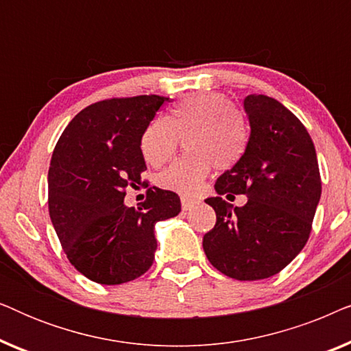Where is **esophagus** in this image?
Wrapping results in <instances>:
<instances>
[{"instance_id": "1", "label": "esophagus", "mask_w": 351, "mask_h": 351, "mask_svg": "<svg viewBox=\"0 0 351 351\" xmlns=\"http://www.w3.org/2000/svg\"><path fill=\"white\" fill-rule=\"evenodd\" d=\"M196 204L195 199H189V198H182V210H190L193 206Z\"/></svg>"}]
</instances>
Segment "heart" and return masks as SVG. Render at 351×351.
Wrapping results in <instances>:
<instances>
[{"label":"heart","mask_w":351,"mask_h":351,"mask_svg":"<svg viewBox=\"0 0 351 351\" xmlns=\"http://www.w3.org/2000/svg\"><path fill=\"white\" fill-rule=\"evenodd\" d=\"M184 138L189 153L160 172L156 185L182 196H193L209 176L213 165L230 169L241 160L249 143L244 114L227 95L201 90L182 97L169 117L153 118L141 134V153L147 165L169 161Z\"/></svg>","instance_id":"b5f03b06"}]
</instances>
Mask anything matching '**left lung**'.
<instances>
[{
  "mask_svg": "<svg viewBox=\"0 0 351 351\" xmlns=\"http://www.w3.org/2000/svg\"><path fill=\"white\" fill-rule=\"evenodd\" d=\"M244 112L251 126L246 153L215 182L217 196L206 199L217 222L203 249L220 273L256 281L280 273L308 241L321 177L308 131L285 105L251 94ZM228 193L246 194L248 203L233 208L221 198Z\"/></svg>",
  "mask_w": 351,
  "mask_h": 351,
  "instance_id": "obj_1",
  "label": "left lung"
}]
</instances>
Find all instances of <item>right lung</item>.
<instances>
[{"label": "right lung", "mask_w": 351, "mask_h": 351, "mask_svg": "<svg viewBox=\"0 0 351 351\" xmlns=\"http://www.w3.org/2000/svg\"><path fill=\"white\" fill-rule=\"evenodd\" d=\"M166 97L100 100L76 114L52 153L49 215L71 265L99 285H123L152 267L155 223L180 213L174 191L153 186L138 208L128 186L147 169L138 141Z\"/></svg>", "instance_id": "obj_1"}]
</instances>
